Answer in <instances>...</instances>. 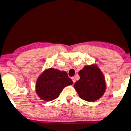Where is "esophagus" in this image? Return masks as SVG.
<instances>
[{
    "label": "esophagus",
    "instance_id": "obj_1",
    "mask_svg": "<svg viewBox=\"0 0 131 131\" xmlns=\"http://www.w3.org/2000/svg\"><path fill=\"white\" fill-rule=\"evenodd\" d=\"M72 81H73V83H75V81H76V80H75V78H73V77H72Z\"/></svg>",
    "mask_w": 131,
    "mask_h": 131
}]
</instances>
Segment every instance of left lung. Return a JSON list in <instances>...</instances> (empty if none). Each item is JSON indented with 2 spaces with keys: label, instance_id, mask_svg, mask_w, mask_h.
<instances>
[{
  "label": "left lung",
  "instance_id": "left-lung-1",
  "mask_svg": "<svg viewBox=\"0 0 131 131\" xmlns=\"http://www.w3.org/2000/svg\"><path fill=\"white\" fill-rule=\"evenodd\" d=\"M80 79L74 88L79 97L87 102H95L104 94L106 85L104 76L96 65L85 66L79 72Z\"/></svg>",
  "mask_w": 131,
  "mask_h": 131
}]
</instances>
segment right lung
<instances>
[{"label":"right lung","mask_w":131,"mask_h":131,"mask_svg":"<svg viewBox=\"0 0 131 131\" xmlns=\"http://www.w3.org/2000/svg\"><path fill=\"white\" fill-rule=\"evenodd\" d=\"M73 83L65 71L51 68L41 73L36 81V92L43 100L48 102L59 97L63 89Z\"/></svg>","instance_id":"1"}]
</instances>
